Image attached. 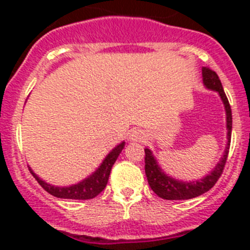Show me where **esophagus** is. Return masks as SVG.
Returning a JSON list of instances; mask_svg holds the SVG:
<instances>
[{
  "instance_id": "obj_1",
  "label": "esophagus",
  "mask_w": 250,
  "mask_h": 250,
  "mask_svg": "<svg viewBox=\"0 0 250 250\" xmlns=\"http://www.w3.org/2000/svg\"><path fill=\"white\" fill-rule=\"evenodd\" d=\"M146 136H145L144 131H140V129H133L129 133V140L135 141V143H143L145 141Z\"/></svg>"
}]
</instances>
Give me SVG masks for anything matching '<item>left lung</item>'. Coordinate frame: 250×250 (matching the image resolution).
<instances>
[{"instance_id":"obj_1","label":"left lung","mask_w":250,"mask_h":250,"mask_svg":"<svg viewBox=\"0 0 250 250\" xmlns=\"http://www.w3.org/2000/svg\"><path fill=\"white\" fill-rule=\"evenodd\" d=\"M202 80L208 89L215 90L221 96L223 105L226 109V119H227V146L223 153V157L218 162L214 170L208 174L205 178L196 180V182H182L176 179L171 178L162 171L157 160L152 154V152L148 148L145 149V175L148 178V183L153 192L158 197L164 200H189V198L197 197L205 193L209 189H211L218 179L221 178L223 168H225L226 161L229 157V143H231V131H232V113H231V106L227 100L223 86H222L221 80L218 78L217 72L210 70L209 67H202Z\"/></svg>"}]
</instances>
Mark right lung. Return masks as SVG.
I'll list each match as a JSON object with an SVG mask.
<instances>
[{"label": "right lung", "mask_w": 250, "mask_h": 250, "mask_svg": "<svg viewBox=\"0 0 250 250\" xmlns=\"http://www.w3.org/2000/svg\"><path fill=\"white\" fill-rule=\"evenodd\" d=\"M125 148V143H121L117 145L111 152L105 157V160L102 161L101 166L98 167L97 170L94 171L93 174L88 176L86 179L82 180L78 184L70 187H54L50 186L48 183H45L44 180H41L31 168V174L35 176L39 184L44 188L48 193H50L54 197L58 198H71V200H89V198L96 197L97 194H100L102 190L105 189L107 180H109L110 171L111 167L115 164V161L121 154L122 149Z\"/></svg>", "instance_id": "right-lung-1"}]
</instances>
